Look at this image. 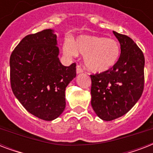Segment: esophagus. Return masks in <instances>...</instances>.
I'll return each instance as SVG.
<instances>
[{
  "mask_svg": "<svg viewBox=\"0 0 153 153\" xmlns=\"http://www.w3.org/2000/svg\"><path fill=\"white\" fill-rule=\"evenodd\" d=\"M82 72V69L81 67H79V66H77V68H76V73L77 74H80Z\"/></svg>",
  "mask_w": 153,
  "mask_h": 153,
  "instance_id": "esophagus-1",
  "label": "esophagus"
}]
</instances>
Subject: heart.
I'll use <instances>...</instances> for the list:
<instances>
[{
    "label": "heart",
    "mask_w": 153,
    "mask_h": 153,
    "mask_svg": "<svg viewBox=\"0 0 153 153\" xmlns=\"http://www.w3.org/2000/svg\"><path fill=\"white\" fill-rule=\"evenodd\" d=\"M63 51L69 56L83 55L84 64L89 71L102 73L111 69L118 61L121 47L117 40L102 36L82 35L73 42L67 39Z\"/></svg>",
    "instance_id": "1"
}]
</instances>
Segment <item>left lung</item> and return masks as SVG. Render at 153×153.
Instances as JSON below:
<instances>
[{
    "label": "left lung",
    "mask_w": 153,
    "mask_h": 153,
    "mask_svg": "<svg viewBox=\"0 0 153 153\" xmlns=\"http://www.w3.org/2000/svg\"><path fill=\"white\" fill-rule=\"evenodd\" d=\"M114 32L121 44V55L111 69L91 74V105L103 121L128 113L141 97L145 84V57L133 39Z\"/></svg>",
    "instance_id": "1"
}]
</instances>
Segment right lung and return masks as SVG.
I'll list each match as a JSON object with an SVG mask.
<instances>
[{"label": "right lung", "mask_w": 153, "mask_h": 153, "mask_svg": "<svg viewBox=\"0 0 153 153\" xmlns=\"http://www.w3.org/2000/svg\"><path fill=\"white\" fill-rule=\"evenodd\" d=\"M57 36L52 29L27 35L10 56L11 87L32 115L52 121L66 106L65 90L76 77V64L65 67L58 57Z\"/></svg>", "instance_id": "add662e5"}]
</instances>
